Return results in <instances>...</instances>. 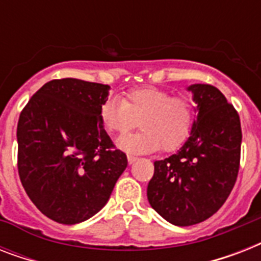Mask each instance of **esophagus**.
Segmentation results:
<instances>
[{
    "label": "esophagus",
    "mask_w": 261,
    "mask_h": 261,
    "mask_svg": "<svg viewBox=\"0 0 261 261\" xmlns=\"http://www.w3.org/2000/svg\"><path fill=\"white\" fill-rule=\"evenodd\" d=\"M137 160H138V159H137V157H134V155H131V154L127 155V161H128V164H130V165H131V164H134Z\"/></svg>",
    "instance_id": "obj_1"
}]
</instances>
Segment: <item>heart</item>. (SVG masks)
<instances>
[{
  "label": "heart",
  "instance_id": "obj_1",
  "mask_svg": "<svg viewBox=\"0 0 261 261\" xmlns=\"http://www.w3.org/2000/svg\"><path fill=\"white\" fill-rule=\"evenodd\" d=\"M102 127L111 134H124L139 126L142 130L118 139L116 146L133 154H145L157 149L173 151L190 135L194 110L187 98L173 97L157 88L127 92L122 100L110 97L100 107Z\"/></svg>",
  "mask_w": 261,
  "mask_h": 261
}]
</instances>
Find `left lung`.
<instances>
[{
	"label": "left lung",
	"mask_w": 261,
	"mask_h": 261,
	"mask_svg": "<svg viewBox=\"0 0 261 261\" xmlns=\"http://www.w3.org/2000/svg\"><path fill=\"white\" fill-rule=\"evenodd\" d=\"M198 116L190 138L165 160L154 163L147 200L176 226L203 222L222 207L234 187L240 167L241 123L234 107L208 84H192Z\"/></svg>",
	"instance_id": "8db88e82"
}]
</instances>
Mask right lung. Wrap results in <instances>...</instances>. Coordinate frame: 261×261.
I'll list each match as a JSON object with an SVG mask.
<instances>
[{
    "label": "right lung",
    "instance_id": "1",
    "mask_svg": "<svg viewBox=\"0 0 261 261\" xmlns=\"http://www.w3.org/2000/svg\"><path fill=\"white\" fill-rule=\"evenodd\" d=\"M111 87L53 80L31 97L17 124L20 180L34 204L63 225L84 222L106 206L127 168L100 120Z\"/></svg>",
    "mask_w": 261,
    "mask_h": 261
}]
</instances>
